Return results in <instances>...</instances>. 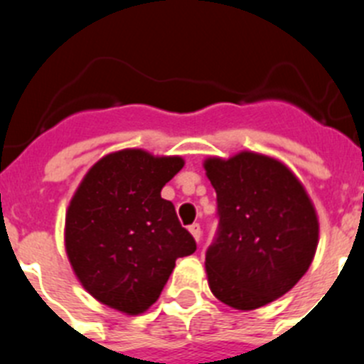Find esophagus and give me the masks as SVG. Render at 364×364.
Returning a JSON list of instances; mask_svg holds the SVG:
<instances>
[{
	"mask_svg": "<svg viewBox=\"0 0 364 364\" xmlns=\"http://www.w3.org/2000/svg\"><path fill=\"white\" fill-rule=\"evenodd\" d=\"M189 233L193 235V239L195 240H200V237H202L200 224H191V226H189Z\"/></svg>",
	"mask_w": 364,
	"mask_h": 364,
	"instance_id": "34e87169",
	"label": "esophagus"
}]
</instances>
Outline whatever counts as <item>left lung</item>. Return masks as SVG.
<instances>
[{"label":"left lung","mask_w":364,"mask_h":364,"mask_svg":"<svg viewBox=\"0 0 364 364\" xmlns=\"http://www.w3.org/2000/svg\"><path fill=\"white\" fill-rule=\"evenodd\" d=\"M220 230L205 253L208 284L235 310H257L294 288L314 260L319 217L290 167L269 154L208 156Z\"/></svg>","instance_id":"8db88e82"}]
</instances>
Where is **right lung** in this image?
<instances>
[{
    "label": "right lung",
    "mask_w": 364,
    "mask_h": 364,
    "mask_svg": "<svg viewBox=\"0 0 364 364\" xmlns=\"http://www.w3.org/2000/svg\"><path fill=\"white\" fill-rule=\"evenodd\" d=\"M184 159L146 149L112 151L85 173L65 213L67 259L98 302L140 315L160 297L178 257L197 250L160 191Z\"/></svg>",
    "instance_id": "add662e5"
}]
</instances>
